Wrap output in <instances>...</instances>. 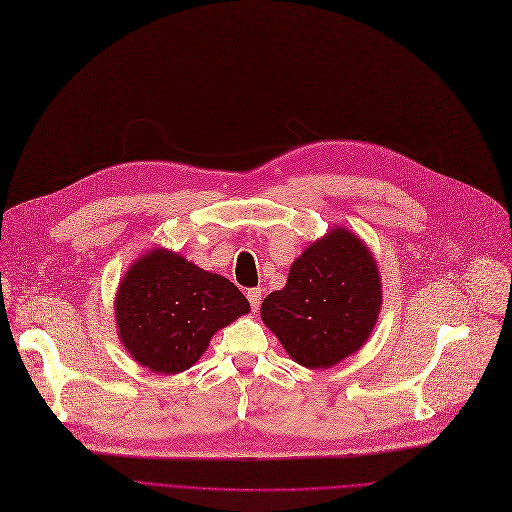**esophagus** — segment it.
<instances>
[{
	"instance_id": "34e87169",
	"label": "esophagus",
	"mask_w": 512,
	"mask_h": 512,
	"mask_svg": "<svg viewBox=\"0 0 512 512\" xmlns=\"http://www.w3.org/2000/svg\"><path fill=\"white\" fill-rule=\"evenodd\" d=\"M261 296H263V290L261 288H253L247 292V298H249V304L253 308V312L259 310V304H261Z\"/></svg>"
}]
</instances>
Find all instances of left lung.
Instances as JSON below:
<instances>
[{
    "instance_id": "left-lung-1",
    "label": "left lung",
    "mask_w": 512,
    "mask_h": 512,
    "mask_svg": "<svg viewBox=\"0 0 512 512\" xmlns=\"http://www.w3.org/2000/svg\"><path fill=\"white\" fill-rule=\"evenodd\" d=\"M380 304L374 257L353 232L335 228L292 263L284 290L263 300L261 318L292 359L320 369L367 341Z\"/></svg>"
}]
</instances>
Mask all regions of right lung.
I'll return each instance as SVG.
<instances>
[{
	"instance_id": "obj_1",
	"label": "right lung",
	"mask_w": 512,
	"mask_h": 512,
	"mask_svg": "<svg viewBox=\"0 0 512 512\" xmlns=\"http://www.w3.org/2000/svg\"><path fill=\"white\" fill-rule=\"evenodd\" d=\"M249 308L226 277L163 249L138 259L116 296L120 341L138 363L157 374L192 367L212 335Z\"/></svg>"
}]
</instances>
